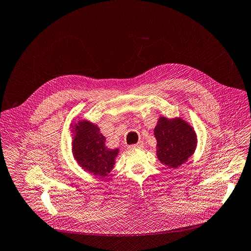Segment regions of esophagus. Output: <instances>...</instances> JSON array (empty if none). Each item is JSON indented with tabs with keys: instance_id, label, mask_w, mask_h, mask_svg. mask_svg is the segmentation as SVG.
I'll return each instance as SVG.
<instances>
[{
	"instance_id": "obj_1",
	"label": "esophagus",
	"mask_w": 251,
	"mask_h": 251,
	"mask_svg": "<svg viewBox=\"0 0 251 251\" xmlns=\"http://www.w3.org/2000/svg\"><path fill=\"white\" fill-rule=\"evenodd\" d=\"M143 147V142H138L136 144H132V145H129L128 148L129 149H136V148H142Z\"/></svg>"
}]
</instances>
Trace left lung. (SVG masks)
Here are the masks:
<instances>
[{"mask_svg": "<svg viewBox=\"0 0 251 251\" xmlns=\"http://www.w3.org/2000/svg\"><path fill=\"white\" fill-rule=\"evenodd\" d=\"M154 135L158 159L169 168H177L194 153L197 137L193 128L181 119L169 120L160 117Z\"/></svg>", "mask_w": 251, "mask_h": 251, "instance_id": "left-lung-1", "label": "left lung"}]
</instances>
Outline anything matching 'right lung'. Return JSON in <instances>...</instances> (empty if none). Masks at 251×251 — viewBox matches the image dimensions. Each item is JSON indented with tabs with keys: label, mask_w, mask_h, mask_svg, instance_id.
Returning a JSON list of instances; mask_svg holds the SVG:
<instances>
[{
	"label": "right lung",
	"mask_w": 251,
	"mask_h": 251,
	"mask_svg": "<svg viewBox=\"0 0 251 251\" xmlns=\"http://www.w3.org/2000/svg\"><path fill=\"white\" fill-rule=\"evenodd\" d=\"M106 138L97 125L89 121H80L75 126L73 141V152L81 168L95 176H106L115 164L118 149L106 146Z\"/></svg>",
	"instance_id": "add662e5"
}]
</instances>
